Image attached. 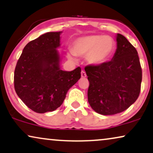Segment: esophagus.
I'll use <instances>...</instances> for the list:
<instances>
[{
  "instance_id": "34e87169",
  "label": "esophagus",
  "mask_w": 153,
  "mask_h": 153,
  "mask_svg": "<svg viewBox=\"0 0 153 153\" xmlns=\"http://www.w3.org/2000/svg\"><path fill=\"white\" fill-rule=\"evenodd\" d=\"M81 76H82V78H86L87 74H86V73H85V71H81Z\"/></svg>"
}]
</instances>
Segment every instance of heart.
Segmentation results:
<instances>
[{"instance_id":"1","label":"heart","mask_w":153,"mask_h":153,"mask_svg":"<svg viewBox=\"0 0 153 153\" xmlns=\"http://www.w3.org/2000/svg\"><path fill=\"white\" fill-rule=\"evenodd\" d=\"M115 40L111 36L100 35L85 36L75 39L71 50L67 54L70 59L75 56L86 55V61L91 65H101L105 63L113 54Z\"/></svg>"}]
</instances>
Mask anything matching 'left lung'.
Listing matches in <instances>:
<instances>
[{"instance_id":"1","label":"left lung","mask_w":153,"mask_h":153,"mask_svg":"<svg viewBox=\"0 0 153 153\" xmlns=\"http://www.w3.org/2000/svg\"><path fill=\"white\" fill-rule=\"evenodd\" d=\"M117 49L111 61L85 68L89 86L88 102L94 111L103 115L120 113L138 99L142 70L136 48L117 33Z\"/></svg>"}]
</instances>
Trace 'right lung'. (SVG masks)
<instances>
[{
    "instance_id": "right-lung-1",
    "label": "right lung",
    "mask_w": 153,
    "mask_h": 153,
    "mask_svg": "<svg viewBox=\"0 0 153 153\" xmlns=\"http://www.w3.org/2000/svg\"><path fill=\"white\" fill-rule=\"evenodd\" d=\"M59 32H48L24 47L16 65L14 85L16 93L38 113L55 111L64 102L68 89L81 77V68H60Z\"/></svg>"
}]
</instances>
